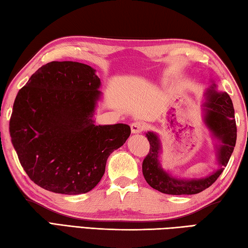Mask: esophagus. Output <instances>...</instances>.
<instances>
[{"label":"esophagus","instance_id":"obj_1","mask_svg":"<svg viewBox=\"0 0 248 248\" xmlns=\"http://www.w3.org/2000/svg\"><path fill=\"white\" fill-rule=\"evenodd\" d=\"M145 129V124L140 121H134V123L131 124V131L132 133H140L143 132Z\"/></svg>","mask_w":248,"mask_h":248}]
</instances>
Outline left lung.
Listing matches in <instances>:
<instances>
[{
	"label": "left lung",
	"instance_id": "obj_1",
	"mask_svg": "<svg viewBox=\"0 0 248 248\" xmlns=\"http://www.w3.org/2000/svg\"><path fill=\"white\" fill-rule=\"evenodd\" d=\"M205 124L218 140L220 146L218 148V159L220 169L213 175L201 179L181 181L173 178L164 172L158 161L160 142L157 135L153 132L146 134L149 142V153L143 160V175L150 187L167 195H196L212 186L222 173V169L228 164L236 142V124L234 108L229 94L227 92L217 93L210 90L208 103L206 104Z\"/></svg>",
	"mask_w": 248,
	"mask_h": 248
}]
</instances>
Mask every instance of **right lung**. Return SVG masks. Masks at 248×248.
Masks as SVG:
<instances>
[{"mask_svg":"<svg viewBox=\"0 0 248 248\" xmlns=\"http://www.w3.org/2000/svg\"><path fill=\"white\" fill-rule=\"evenodd\" d=\"M100 84L89 65L52 61L19 90L9 132L20 164L37 186L63 195L90 191L104 175L109 155L130 137L128 124H93Z\"/></svg>","mask_w":248,"mask_h":248,"instance_id":"right-lung-1","label":"right lung"}]
</instances>
